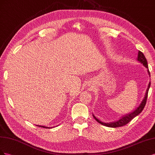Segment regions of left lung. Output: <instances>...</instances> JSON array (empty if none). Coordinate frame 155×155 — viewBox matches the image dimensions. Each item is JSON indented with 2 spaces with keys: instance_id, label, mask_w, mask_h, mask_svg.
Masks as SVG:
<instances>
[{
  "instance_id": "8db88e82",
  "label": "left lung",
  "mask_w": 155,
  "mask_h": 155,
  "mask_svg": "<svg viewBox=\"0 0 155 155\" xmlns=\"http://www.w3.org/2000/svg\"><path fill=\"white\" fill-rule=\"evenodd\" d=\"M137 60H138V61H139L140 62H141L145 67H146V68H147L148 73H149V75H150V72H149V69H148L147 61V60H146V57H145L144 54H143V53H142L140 51H138ZM150 86H151V82H149V84L148 87H147V90H146V95H145V97H144L143 100L142 101V103H141L140 105V106H138V107H137V108L135 109V110H134V111H133L132 113H129V114H126V116H124V117H122L120 119H119L118 120H117V121H116V122H112V123H111V122H110V123H104V122H101V120H99L98 119H97L95 117H94V116L93 115L94 118L96 120H97L98 123H100L101 124L103 125V126H107V127H122V126H125V125H126L127 124H128L129 122H130V121L131 120H133L134 117H135L136 116H137L138 114H139L140 113L143 111V109L145 106H146V101H147V95H148L149 89V87H150Z\"/></svg>"
}]
</instances>
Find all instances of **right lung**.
Returning <instances> with one entry per match:
<instances>
[{"label": "right lung", "instance_id": "right-lung-1", "mask_svg": "<svg viewBox=\"0 0 155 155\" xmlns=\"http://www.w3.org/2000/svg\"><path fill=\"white\" fill-rule=\"evenodd\" d=\"M40 127H44V128H48V127H45V126H40Z\"/></svg>", "mask_w": 155, "mask_h": 155}]
</instances>
